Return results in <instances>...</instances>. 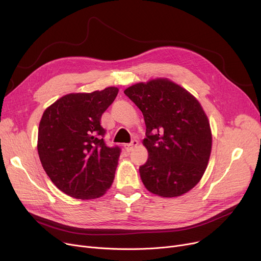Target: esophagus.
Returning <instances> with one entry per match:
<instances>
[{"label": "esophagus", "instance_id": "1", "mask_svg": "<svg viewBox=\"0 0 261 261\" xmlns=\"http://www.w3.org/2000/svg\"><path fill=\"white\" fill-rule=\"evenodd\" d=\"M137 145H138V141L134 139L130 143H126V144H124V149L128 152V151H132V150H133Z\"/></svg>", "mask_w": 261, "mask_h": 261}]
</instances>
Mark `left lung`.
<instances>
[{
  "instance_id": "8db88e82",
  "label": "left lung",
  "mask_w": 261,
  "mask_h": 261,
  "mask_svg": "<svg viewBox=\"0 0 261 261\" xmlns=\"http://www.w3.org/2000/svg\"><path fill=\"white\" fill-rule=\"evenodd\" d=\"M124 94L144 117L148 159L139 167L144 187L161 197H178L202 178L212 150V133L200 103L167 79L137 83Z\"/></svg>"
}]
</instances>
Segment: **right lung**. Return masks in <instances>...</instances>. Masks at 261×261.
Segmentation results:
<instances>
[{
	"instance_id": "1",
	"label": "right lung",
	"mask_w": 261,
	"mask_h": 261,
	"mask_svg": "<svg viewBox=\"0 0 261 261\" xmlns=\"http://www.w3.org/2000/svg\"><path fill=\"white\" fill-rule=\"evenodd\" d=\"M118 91L112 86L69 94L42 116L38 133L42 166L54 185L70 197L96 199L112 186L121 149L105 143L100 121Z\"/></svg>"
}]
</instances>
